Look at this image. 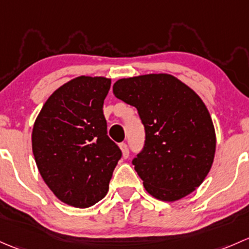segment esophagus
<instances>
[{
	"label": "esophagus",
	"mask_w": 249,
	"mask_h": 249,
	"mask_svg": "<svg viewBox=\"0 0 249 249\" xmlns=\"http://www.w3.org/2000/svg\"><path fill=\"white\" fill-rule=\"evenodd\" d=\"M120 147H121V150H122V155H124V158L129 157V148H128L127 143L122 142L121 145H120Z\"/></svg>",
	"instance_id": "34e87169"
}]
</instances>
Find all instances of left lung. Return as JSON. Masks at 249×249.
<instances>
[{
  "mask_svg": "<svg viewBox=\"0 0 249 249\" xmlns=\"http://www.w3.org/2000/svg\"><path fill=\"white\" fill-rule=\"evenodd\" d=\"M115 97L137 107L145 128L142 150L132 160L146 191L164 201L191 194L213 163L216 134L200 97L169 74L120 79Z\"/></svg>",
  "mask_w": 249,
  "mask_h": 249,
  "instance_id": "left-lung-1",
  "label": "left lung"
}]
</instances>
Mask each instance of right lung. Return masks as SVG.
<instances>
[{
	"label": "right lung",
	"instance_id": "1",
	"mask_svg": "<svg viewBox=\"0 0 249 249\" xmlns=\"http://www.w3.org/2000/svg\"><path fill=\"white\" fill-rule=\"evenodd\" d=\"M111 80L79 76L56 89L33 125L32 151L53 193L85 209L104 198L122 152L107 137L103 104Z\"/></svg>",
	"mask_w": 249,
	"mask_h": 249
}]
</instances>
